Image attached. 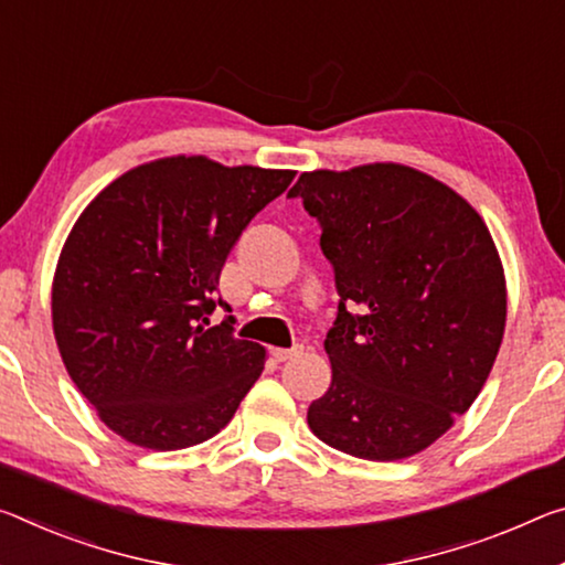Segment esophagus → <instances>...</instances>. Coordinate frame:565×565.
Here are the masks:
<instances>
[{
    "label": "esophagus",
    "instance_id": "obj_1",
    "mask_svg": "<svg viewBox=\"0 0 565 565\" xmlns=\"http://www.w3.org/2000/svg\"><path fill=\"white\" fill-rule=\"evenodd\" d=\"M303 352V347L301 344H297V347H291V349H274V360L276 362H289V360H297V356Z\"/></svg>",
    "mask_w": 565,
    "mask_h": 565
}]
</instances>
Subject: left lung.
<instances>
[{
	"instance_id": "1",
	"label": "left lung",
	"mask_w": 565,
	"mask_h": 565,
	"mask_svg": "<svg viewBox=\"0 0 565 565\" xmlns=\"http://www.w3.org/2000/svg\"><path fill=\"white\" fill-rule=\"evenodd\" d=\"M339 311L331 384L311 433L364 460L409 458L468 412L505 329V276L486 223L452 188L397 163L301 173Z\"/></svg>"
}]
</instances>
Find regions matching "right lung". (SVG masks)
Masks as SVG:
<instances>
[{
  "label": "right lung",
  "instance_id": "obj_1",
  "mask_svg": "<svg viewBox=\"0 0 565 565\" xmlns=\"http://www.w3.org/2000/svg\"><path fill=\"white\" fill-rule=\"evenodd\" d=\"M294 170L226 168L203 156L128 170L87 205L62 248L52 327L70 377L103 423L150 450L226 427L262 377V344L234 337L221 268Z\"/></svg>",
  "mask_w": 565,
  "mask_h": 565
}]
</instances>
